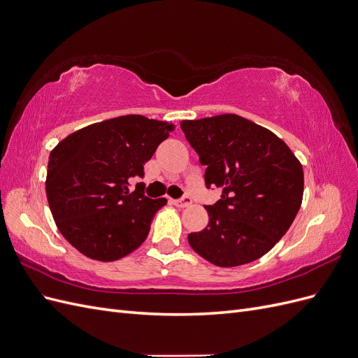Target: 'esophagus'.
Listing matches in <instances>:
<instances>
[{
	"mask_svg": "<svg viewBox=\"0 0 358 358\" xmlns=\"http://www.w3.org/2000/svg\"><path fill=\"white\" fill-rule=\"evenodd\" d=\"M191 203H192V200H191L189 196H183L182 199L173 201V204L178 206V208H188V206H189Z\"/></svg>",
	"mask_w": 358,
	"mask_h": 358,
	"instance_id": "obj_1",
	"label": "esophagus"
}]
</instances>
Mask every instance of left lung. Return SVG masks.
I'll use <instances>...</instances> for the list:
<instances>
[{"label":"left lung","mask_w":358,"mask_h":358,"mask_svg":"<svg viewBox=\"0 0 358 358\" xmlns=\"http://www.w3.org/2000/svg\"><path fill=\"white\" fill-rule=\"evenodd\" d=\"M182 131L206 166V187L222 189L204 206L209 224L188 234L209 263L234 267L267 254L294 221L303 199V167L276 134L225 113L182 121Z\"/></svg>","instance_id":"obj_1"}]
</instances>
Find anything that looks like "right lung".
Masks as SVG:
<instances>
[{
    "label": "right lung",
    "instance_id": "1",
    "mask_svg": "<svg viewBox=\"0 0 358 358\" xmlns=\"http://www.w3.org/2000/svg\"><path fill=\"white\" fill-rule=\"evenodd\" d=\"M173 124L127 115L85 127L50 152L46 196L58 230L83 255L115 262L145 242L166 199H149L143 166Z\"/></svg>",
    "mask_w": 358,
    "mask_h": 358
}]
</instances>
